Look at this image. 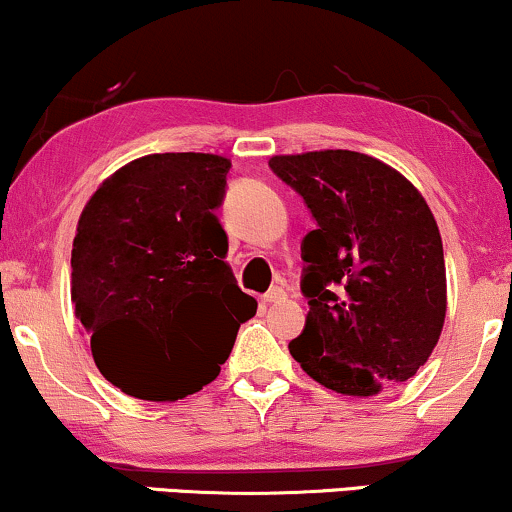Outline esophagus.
<instances>
[{
	"label": "esophagus",
	"mask_w": 512,
	"mask_h": 512,
	"mask_svg": "<svg viewBox=\"0 0 512 512\" xmlns=\"http://www.w3.org/2000/svg\"><path fill=\"white\" fill-rule=\"evenodd\" d=\"M287 297V292L282 290V287H270V290L263 294V302L266 304H275V302H282V299Z\"/></svg>",
	"instance_id": "34e87169"
}]
</instances>
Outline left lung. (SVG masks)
Instances as JSON below:
<instances>
[{
    "mask_svg": "<svg viewBox=\"0 0 512 512\" xmlns=\"http://www.w3.org/2000/svg\"><path fill=\"white\" fill-rule=\"evenodd\" d=\"M268 165L316 218L302 242L309 314L292 357L316 383L352 398L412 378L448 309L441 232L424 196L354 150L273 155Z\"/></svg>",
    "mask_w": 512,
    "mask_h": 512,
    "instance_id": "left-lung-1",
    "label": "left lung"
}]
</instances>
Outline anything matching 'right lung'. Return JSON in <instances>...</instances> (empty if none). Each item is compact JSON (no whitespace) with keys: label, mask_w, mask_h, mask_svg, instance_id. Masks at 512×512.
<instances>
[{"label":"right lung","mask_w":512,"mask_h":512,"mask_svg":"<svg viewBox=\"0 0 512 512\" xmlns=\"http://www.w3.org/2000/svg\"><path fill=\"white\" fill-rule=\"evenodd\" d=\"M227 170L213 153L143 155L110 174L78 218L71 302L95 366L131 398L198 393L256 314L213 215Z\"/></svg>","instance_id":"right-lung-1"}]
</instances>
